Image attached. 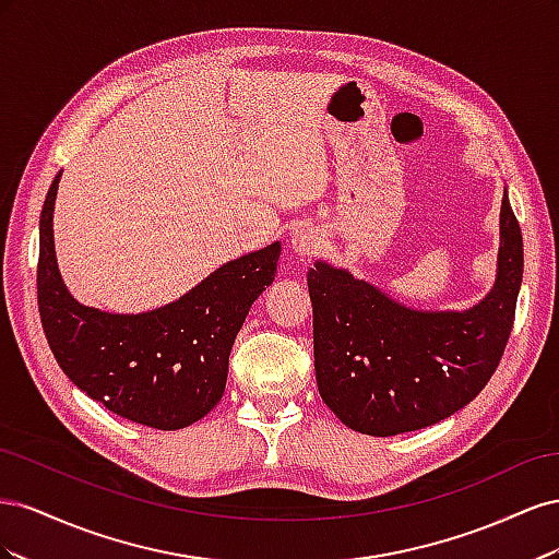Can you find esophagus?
Masks as SVG:
<instances>
[{"mask_svg":"<svg viewBox=\"0 0 559 559\" xmlns=\"http://www.w3.org/2000/svg\"><path fill=\"white\" fill-rule=\"evenodd\" d=\"M324 242H326L324 233H321L314 226H302V228H296L292 233V249H294L296 257H300V259L314 257V253L324 249Z\"/></svg>","mask_w":559,"mask_h":559,"instance_id":"obj_1","label":"esophagus"}]
</instances>
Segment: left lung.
I'll use <instances>...</instances> for the list:
<instances>
[{
    "label": "left lung",
    "mask_w": 559,
    "mask_h": 559,
    "mask_svg": "<svg viewBox=\"0 0 559 559\" xmlns=\"http://www.w3.org/2000/svg\"><path fill=\"white\" fill-rule=\"evenodd\" d=\"M522 233L503 189L497 277L468 310H417L314 261V370L324 403L345 427L396 436L436 425L476 399L497 370L522 284Z\"/></svg>",
    "instance_id": "left-lung-1"
}]
</instances>
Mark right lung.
I'll return each mask as SVG.
<instances>
[{"label":"right lung","instance_id":"add662e5","mask_svg":"<svg viewBox=\"0 0 559 559\" xmlns=\"http://www.w3.org/2000/svg\"><path fill=\"white\" fill-rule=\"evenodd\" d=\"M60 177L39 216L37 300L50 352L64 376L107 411L163 431L193 425L224 396L235 335L253 300L273 284L282 245L224 263L156 310L118 314L81 306L56 259Z\"/></svg>","mask_w":559,"mask_h":559}]
</instances>
